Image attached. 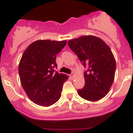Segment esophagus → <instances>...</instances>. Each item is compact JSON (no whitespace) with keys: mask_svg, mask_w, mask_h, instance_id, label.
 <instances>
[{"mask_svg":"<svg viewBox=\"0 0 133 133\" xmlns=\"http://www.w3.org/2000/svg\"><path fill=\"white\" fill-rule=\"evenodd\" d=\"M74 76H75V74H74V72L71 73V75H70V77H74Z\"/></svg>","mask_w":133,"mask_h":133,"instance_id":"34e87169","label":"esophagus"}]
</instances>
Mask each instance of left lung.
<instances>
[{
	"label": "left lung",
	"mask_w": 133,
	"mask_h": 133,
	"mask_svg": "<svg viewBox=\"0 0 133 133\" xmlns=\"http://www.w3.org/2000/svg\"><path fill=\"white\" fill-rule=\"evenodd\" d=\"M68 44L87 68L84 87L77 90L79 95L89 101L103 98L109 91L115 74L116 62L111 48L101 38L91 35L72 39Z\"/></svg>",
	"instance_id": "1"
}]
</instances>
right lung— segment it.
Wrapping results in <instances>:
<instances>
[{
    "label": "right lung",
    "mask_w": 133,
    "mask_h": 133,
    "mask_svg": "<svg viewBox=\"0 0 133 133\" xmlns=\"http://www.w3.org/2000/svg\"><path fill=\"white\" fill-rule=\"evenodd\" d=\"M66 41L40 40L30 45L22 54L18 66L20 83L29 99L36 105L48 107L59 100L65 74L55 71L56 54Z\"/></svg>",
    "instance_id": "add662e5"
}]
</instances>
